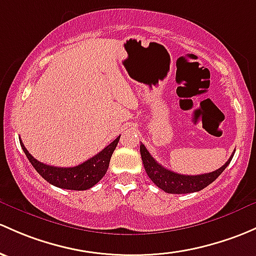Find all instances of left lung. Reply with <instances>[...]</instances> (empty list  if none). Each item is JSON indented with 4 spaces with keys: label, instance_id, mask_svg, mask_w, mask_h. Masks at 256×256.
I'll return each instance as SVG.
<instances>
[{
    "label": "left lung",
    "instance_id": "8db88e82",
    "mask_svg": "<svg viewBox=\"0 0 256 256\" xmlns=\"http://www.w3.org/2000/svg\"><path fill=\"white\" fill-rule=\"evenodd\" d=\"M140 152H141L142 162H144L147 176L160 189L168 194H189L205 189L222 174V172L227 168L233 158L232 154L230 160L224 163V166L211 173L200 174V176H182L160 166L142 144L140 146Z\"/></svg>",
    "mask_w": 256,
    "mask_h": 256
}]
</instances>
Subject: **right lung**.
<instances>
[{"mask_svg": "<svg viewBox=\"0 0 256 256\" xmlns=\"http://www.w3.org/2000/svg\"><path fill=\"white\" fill-rule=\"evenodd\" d=\"M119 140L120 136L116 137L112 144H108L106 148L102 150L98 154L78 166H70V168L52 166L39 162L26 150L20 138V142L22 150L26 153L32 166L51 185L67 190H87L94 186L102 178L106 176L108 168H109L110 158H112L114 150L116 148Z\"/></svg>", "mask_w": 256, "mask_h": 256, "instance_id": "1", "label": "right lung"}]
</instances>
